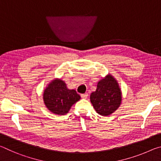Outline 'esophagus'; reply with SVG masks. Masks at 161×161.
Returning <instances> with one entry per match:
<instances>
[{"label":"esophagus","mask_w":161,"mask_h":161,"mask_svg":"<svg viewBox=\"0 0 161 161\" xmlns=\"http://www.w3.org/2000/svg\"><path fill=\"white\" fill-rule=\"evenodd\" d=\"M81 97L82 99H86L87 97H88V94H81Z\"/></svg>","instance_id":"34e87169"}]
</instances>
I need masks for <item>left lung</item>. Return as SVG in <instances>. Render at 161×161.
I'll use <instances>...</instances> for the list:
<instances>
[{
  "mask_svg": "<svg viewBox=\"0 0 161 161\" xmlns=\"http://www.w3.org/2000/svg\"><path fill=\"white\" fill-rule=\"evenodd\" d=\"M90 101L97 112L108 116L118 109L121 103L122 93L118 81L108 74L98 81L95 92L90 95Z\"/></svg>",
  "mask_w": 161,
  "mask_h": 161,
  "instance_id": "left-lung-1",
  "label": "left lung"
}]
</instances>
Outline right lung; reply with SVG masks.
I'll return each mask as SVG.
<instances>
[{
  "label": "right lung",
  "mask_w": 161,
  "mask_h": 161,
  "mask_svg": "<svg viewBox=\"0 0 161 161\" xmlns=\"http://www.w3.org/2000/svg\"><path fill=\"white\" fill-rule=\"evenodd\" d=\"M81 99L75 89L67 88L66 83L56 78L47 84L43 92V101L49 111L57 115H64L73 104Z\"/></svg>",
  "instance_id": "1"
}]
</instances>
